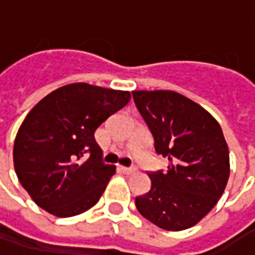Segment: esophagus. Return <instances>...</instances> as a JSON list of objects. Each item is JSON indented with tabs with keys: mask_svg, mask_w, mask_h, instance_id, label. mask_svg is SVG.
I'll list each match as a JSON object with an SVG mask.
<instances>
[{
	"mask_svg": "<svg viewBox=\"0 0 255 255\" xmlns=\"http://www.w3.org/2000/svg\"><path fill=\"white\" fill-rule=\"evenodd\" d=\"M120 169H122L124 173H127V175H131V173H135V172H136V168H135V166H129V168H128V166H120Z\"/></svg>",
	"mask_w": 255,
	"mask_h": 255,
	"instance_id": "34e87169",
	"label": "esophagus"
}]
</instances>
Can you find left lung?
<instances>
[{
    "label": "left lung",
    "mask_w": 255,
    "mask_h": 255,
    "mask_svg": "<svg viewBox=\"0 0 255 255\" xmlns=\"http://www.w3.org/2000/svg\"><path fill=\"white\" fill-rule=\"evenodd\" d=\"M166 172L147 173L151 188L135 198L144 219L166 231L198 224L219 202L230 177V150L223 129L206 109L171 90L132 91Z\"/></svg>",
    "instance_id": "8db88e82"
}]
</instances>
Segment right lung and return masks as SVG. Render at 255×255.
<instances>
[{
  "label": "right lung",
  "instance_id": "right-lung-1",
  "mask_svg": "<svg viewBox=\"0 0 255 255\" xmlns=\"http://www.w3.org/2000/svg\"><path fill=\"white\" fill-rule=\"evenodd\" d=\"M129 100V91L72 83L31 109L14 139L13 165L39 208L72 217L100 201L116 166L102 162L94 132Z\"/></svg>",
  "mask_w": 255,
  "mask_h": 255
}]
</instances>
